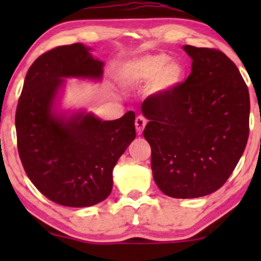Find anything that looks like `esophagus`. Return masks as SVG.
<instances>
[{
	"instance_id": "esophagus-1",
	"label": "esophagus",
	"mask_w": 261,
	"mask_h": 261,
	"mask_svg": "<svg viewBox=\"0 0 261 261\" xmlns=\"http://www.w3.org/2000/svg\"><path fill=\"white\" fill-rule=\"evenodd\" d=\"M146 124H147V121H146V119L143 118L142 115L137 116L136 120H135V126H136L137 134H139V135L142 134V131H143V128H145Z\"/></svg>"
}]
</instances>
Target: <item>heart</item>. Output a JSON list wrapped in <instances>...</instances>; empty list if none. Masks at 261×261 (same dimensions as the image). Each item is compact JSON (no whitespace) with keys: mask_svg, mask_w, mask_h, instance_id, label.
<instances>
[{"mask_svg":"<svg viewBox=\"0 0 261 261\" xmlns=\"http://www.w3.org/2000/svg\"><path fill=\"white\" fill-rule=\"evenodd\" d=\"M185 70L178 61H168L164 54H153L135 59L122 68L121 76L126 82L145 83L152 80L151 92L167 94L174 91L184 80Z\"/></svg>","mask_w":261,"mask_h":261,"instance_id":"heart-1","label":"heart"}]
</instances>
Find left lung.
<instances>
[{
  "label": "left lung",
  "mask_w": 261,
  "mask_h": 261,
  "mask_svg": "<svg viewBox=\"0 0 261 261\" xmlns=\"http://www.w3.org/2000/svg\"><path fill=\"white\" fill-rule=\"evenodd\" d=\"M191 73L174 91L142 103L148 119L152 173L162 193L193 199L220 189L249 136L248 87L234 62L217 49L184 45Z\"/></svg>",
  "instance_id": "left-lung-1"
}]
</instances>
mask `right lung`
<instances>
[{"instance_id":"right-lung-1","label":"right lung","mask_w":261,"mask_h":261,"mask_svg":"<svg viewBox=\"0 0 261 261\" xmlns=\"http://www.w3.org/2000/svg\"><path fill=\"white\" fill-rule=\"evenodd\" d=\"M81 43L54 47L27 72L16 112L17 146L33 184L51 201L87 207L110 195L113 169L136 137L135 113L103 121L91 113H54L67 77L99 80L104 64Z\"/></svg>"}]
</instances>
